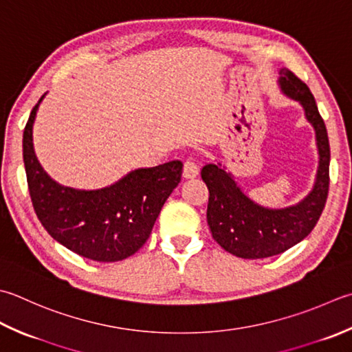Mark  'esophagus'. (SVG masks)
Listing matches in <instances>:
<instances>
[{
  "mask_svg": "<svg viewBox=\"0 0 352 352\" xmlns=\"http://www.w3.org/2000/svg\"><path fill=\"white\" fill-rule=\"evenodd\" d=\"M199 168L194 158H188L183 164V177L184 178H195L198 175Z\"/></svg>",
  "mask_w": 352,
  "mask_h": 352,
  "instance_id": "obj_1",
  "label": "esophagus"
}]
</instances>
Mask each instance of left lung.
<instances>
[{"label":"left lung","mask_w":352,"mask_h":352,"mask_svg":"<svg viewBox=\"0 0 352 352\" xmlns=\"http://www.w3.org/2000/svg\"><path fill=\"white\" fill-rule=\"evenodd\" d=\"M278 82L282 93L300 103L314 128L319 168L311 192L294 206L268 209L247 197L221 163H209L201 169L209 189L208 224L212 236L226 252L244 259L274 256L300 243L318 224L328 197L329 142L314 96L288 68H280Z\"/></svg>","instance_id":"8db88e82"}]
</instances>
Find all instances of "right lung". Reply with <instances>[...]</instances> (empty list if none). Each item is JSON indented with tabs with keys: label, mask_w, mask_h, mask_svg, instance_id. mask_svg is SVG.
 Masks as SVG:
<instances>
[{
	"label": "right lung",
	"mask_w": 352,
	"mask_h": 352,
	"mask_svg": "<svg viewBox=\"0 0 352 352\" xmlns=\"http://www.w3.org/2000/svg\"><path fill=\"white\" fill-rule=\"evenodd\" d=\"M45 96V94H44ZM32 109L23 135L27 184L36 217L53 239L79 256L116 263L146 243L164 201L182 180L180 160L131 170L98 190L67 188L52 180L33 149Z\"/></svg>",
	"instance_id": "add662e5"
}]
</instances>
